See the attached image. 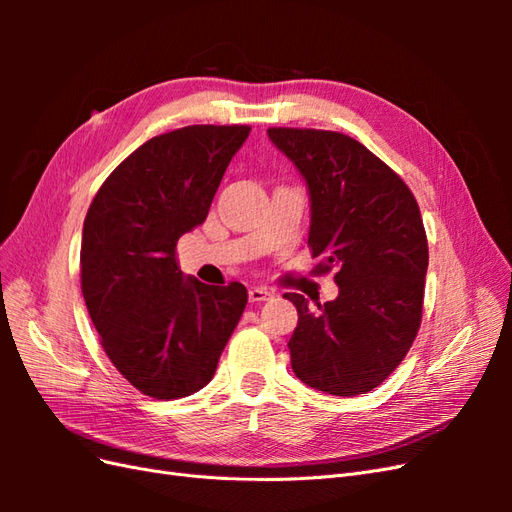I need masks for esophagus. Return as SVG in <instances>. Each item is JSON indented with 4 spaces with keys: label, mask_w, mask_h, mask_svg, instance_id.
Listing matches in <instances>:
<instances>
[{
    "label": "esophagus",
    "mask_w": 512,
    "mask_h": 512,
    "mask_svg": "<svg viewBox=\"0 0 512 512\" xmlns=\"http://www.w3.org/2000/svg\"><path fill=\"white\" fill-rule=\"evenodd\" d=\"M269 299H273V290H269V288H262V286L250 288V301H252V303L269 301Z\"/></svg>",
    "instance_id": "34e87169"
}]
</instances>
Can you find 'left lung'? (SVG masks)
I'll list each match as a JSON object with an SVG mask.
<instances>
[{
    "label": "left lung",
    "mask_w": 512,
    "mask_h": 512,
    "mask_svg": "<svg viewBox=\"0 0 512 512\" xmlns=\"http://www.w3.org/2000/svg\"><path fill=\"white\" fill-rule=\"evenodd\" d=\"M301 170L312 200L307 245L335 273L339 297L309 307L286 292L299 324L288 348L292 371L312 389L354 397L376 389L412 348L421 327L427 235L414 194L354 138L312 128H269Z\"/></svg>",
    "instance_id": "obj_1"
}]
</instances>
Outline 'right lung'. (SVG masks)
<instances>
[{
  "mask_svg": "<svg viewBox=\"0 0 512 512\" xmlns=\"http://www.w3.org/2000/svg\"><path fill=\"white\" fill-rule=\"evenodd\" d=\"M250 130L185 126L153 136L106 177L85 215L87 312L119 374L153 399L203 389L247 305L239 282L185 280L177 241L207 220Z\"/></svg>",
  "mask_w": 512,
  "mask_h": 512,
  "instance_id": "obj_1",
  "label": "right lung"
}]
</instances>
